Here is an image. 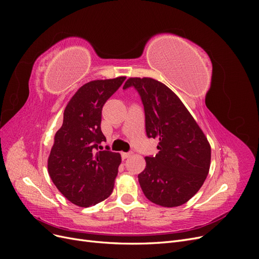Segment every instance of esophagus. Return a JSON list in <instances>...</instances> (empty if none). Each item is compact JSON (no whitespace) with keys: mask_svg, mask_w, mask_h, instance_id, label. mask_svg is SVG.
Masks as SVG:
<instances>
[{"mask_svg":"<svg viewBox=\"0 0 259 259\" xmlns=\"http://www.w3.org/2000/svg\"><path fill=\"white\" fill-rule=\"evenodd\" d=\"M122 159L123 160H125V159H127V158H130V156L132 155V153L131 152H122Z\"/></svg>","mask_w":259,"mask_h":259,"instance_id":"34e87169","label":"esophagus"}]
</instances>
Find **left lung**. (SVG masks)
Segmentation results:
<instances>
[{
  "label": "left lung",
  "mask_w": 259,
  "mask_h": 259,
  "mask_svg": "<svg viewBox=\"0 0 259 259\" xmlns=\"http://www.w3.org/2000/svg\"><path fill=\"white\" fill-rule=\"evenodd\" d=\"M135 88L145 109L149 138L159 139V152L146 156L138 182L154 204H185L204 184L210 166V146L204 133L176 94L151 77H130L123 89Z\"/></svg>",
  "instance_id": "left-lung-1"
}]
</instances>
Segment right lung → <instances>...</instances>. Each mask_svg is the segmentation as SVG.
<instances>
[{"mask_svg":"<svg viewBox=\"0 0 259 259\" xmlns=\"http://www.w3.org/2000/svg\"><path fill=\"white\" fill-rule=\"evenodd\" d=\"M125 76L84 84L69 100L64 122L55 134L48 160L51 179L73 204L96 205L113 191L121 154L98 151L106 137L100 128L101 110Z\"/></svg>","mask_w":259,"mask_h":259,"instance_id":"add662e5","label":"right lung"}]
</instances>
